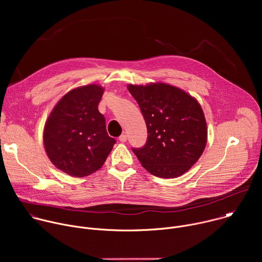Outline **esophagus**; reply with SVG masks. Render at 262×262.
Listing matches in <instances>:
<instances>
[{
    "label": "esophagus",
    "instance_id": "obj_1",
    "mask_svg": "<svg viewBox=\"0 0 262 262\" xmlns=\"http://www.w3.org/2000/svg\"><path fill=\"white\" fill-rule=\"evenodd\" d=\"M126 140H127V138H126V135H125V134H122V135L119 137V141L122 142V143L126 142Z\"/></svg>",
    "mask_w": 262,
    "mask_h": 262
}]
</instances>
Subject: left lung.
Segmentation results:
<instances>
[{"mask_svg":"<svg viewBox=\"0 0 262 262\" xmlns=\"http://www.w3.org/2000/svg\"><path fill=\"white\" fill-rule=\"evenodd\" d=\"M147 126V141L132 148L142 166L155 176L174 178L199 160L207 127L199 102L179 88L164 84L129 85Z\"/></svg>","mask_w":262,"mask_h":262,"instance_id":"left-lung-1","label":"left lung"}]
</instances>
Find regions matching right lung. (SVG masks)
Masks as SVG:
<instances>
[{
    "instance_id": "1",
    "label": "right lung",
    "mask_w": 262,
    "mask_h": 262,
    "mask_svg": "<svg viewBox=\"0 0 262 262\" xmlns=\"http://www.w3.org/2000/svg\"><path fill=\"white\" fill-rule=\"evenodd\" d=\"M103 88L88 85L65 94L52 111L45 126L43 142L51 162L73 177L98 170L116 143L98 111Z\"/></svg>"
}]
</instances>
